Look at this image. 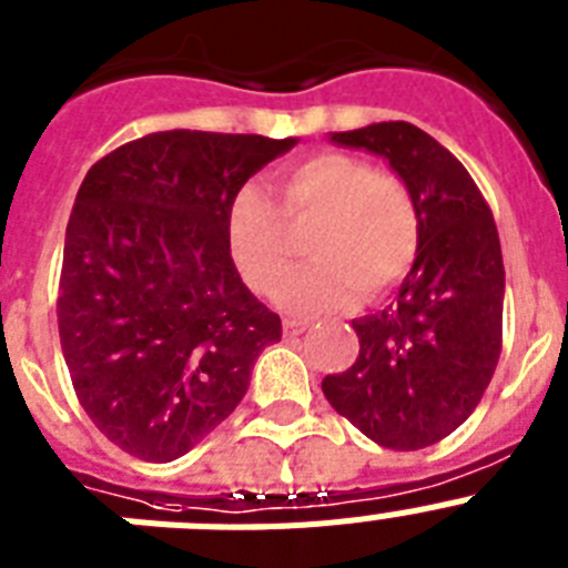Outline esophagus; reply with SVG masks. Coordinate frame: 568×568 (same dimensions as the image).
Listing matches in <instances>:
<instances>
[{
	"label": "esophagus",
	"mask_w": 568,
	"mask_h": 568,
	"mask_svg": "<svg viewBox=\"0 0 568 568\" xmlns=\"http://www.w3.org/2000/svg\"><path fill=\"white\" fill-rule=\"evenodd\" d=\"M283 332L285 337H300L305 332L303 320H283Z\"/></svg>",
	"instance_id": "34e87169"
}]
</instances>
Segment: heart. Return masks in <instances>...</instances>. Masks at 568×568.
I'll return each instance as SVG.
<instances>
[{
    "label": "heart",
    "instance_id": "b5f03b06",
    "mask_svg": "<svg viewBox=\"0 0 568 568\" xmlns=\"http://www.w3.org/2000/svg\"><path fill=\"white\" fill-rule=\"evenodd\" d=\"M277 205L245 185L229 205V251L256 294H277L297 243L308 231L312 263L283 291L294 314H325L377 300L406 280L420 248V211L412 189L392 171L343 151H317L274 176Z\"/></svg>",
    "mask_w": 568,
    "mask_h": 568
}]
</instances>
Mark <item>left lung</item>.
<instances>
[{"label":"left lung","mask_w":568,"mask_h":568,"mask_svg":"<svg viewBox=\"0 0 568 568\" xmlns=\"http://www.w3.org/2000/svg\"><path fill=\"white\" fill-rule=\"evenodd\" d=\"M388 160L420 211V248L397 303L357 320L352 368L323 379L325 400L394 452L434 446L483 400L503 348L500 236L489 202L455 154L412 122L334 134Z\"/></svg>","instance_id":"obj_1"}]
</instances>
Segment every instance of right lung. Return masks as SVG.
<instances>
[{
    "label": "right lung",
    "instance_id": "right-lung-1",
    "mask_svg": "<svg viewBox=\"0 0 568 568\" xmlns=\"http://www.w3.org/2000/svg\"><path fill=\"white\" fill-rule=\"evenodd\" d=\"M297 140L160 131L93 162L59 274V343L73 392L113 446L182 457L240 406L283 323L245 288L229 205Z\"/></svg>",
    "mask_w": 568,
    "mask_h": 568
}]
</instances>
